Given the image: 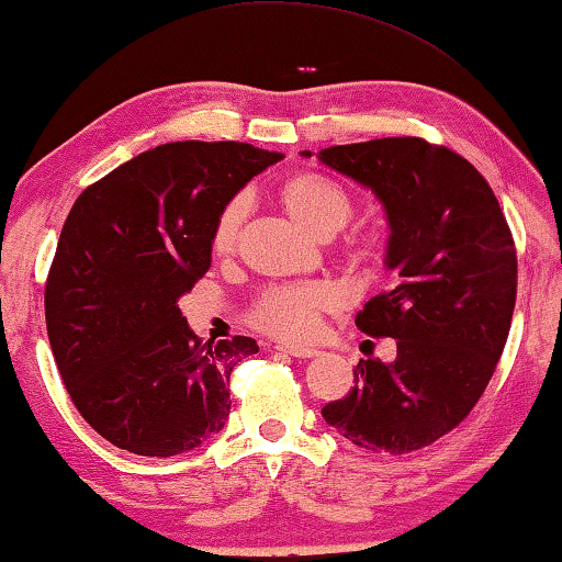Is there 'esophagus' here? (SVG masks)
<instances>
[{"label":"esophagus","instance_id":"1","mask_svg":"<svg viewBox=\"0 0 562 562\" xmlns=\"http://www.w3.org/2000/svg\"><path fill=\"white\" fill-rule=\"evenodd\" d=\"M278 351H284V355H290L294 359H312L317 357V349L315 347H290V345H278L274 347Z\"/></svg>","mask_w":562,"mask_h":562}]
</instances>
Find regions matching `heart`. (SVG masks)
I'll return each instance as SVG.
<instances>
[{"mask_svg": "<svg viewBox=\"0 0 562 562\" xmlns=\"http://www.w3.org/2000/svg\"><path fill=\"white\" fill-rule=\"evenodd\" d=\"M282 211L304 233L327 240L345 227L355 215V201L345 188L312 170L290 176L278 190ZM245 217V203H227L211 233V252L215 258H227L235 250L240 225ZM374 250L359 245L355 250L357 262H369ZM339 304V294L331 284H307V288H272L255 302L250 322L268 335L284 341H304L315 337L319 322Z\"/></svg>", "mask_w": 562, "mask_h": 562, "instance_id": "heart-1", "label": "heart"}]
</instances>
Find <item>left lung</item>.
<instances>
[{
  "mask_svg": "<svg viewBox=\"0 0 562 562\" xmlns=\"http://www.w3.org/2000/svg\"><path fill=\"white\" fill-rule=\"evenodd\" d=\"M317 158L372 188L392 231L384 262L398 272L355 319L369 337L396 339V359H359L357 384L322 416L361 449L412 453L456 429L496 372L516 307V243L486 178L451 148L402 136Z\"/></svg>",
  "mask_w": 562,
  "mask_h": 562,
  "instance_id": "8db88e82",
  "label": "left lung"
}]
</instances>
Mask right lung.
I'll list each match as a JSON object with an SVG mask.
<instances>
[{
    "mask_svg": "<svg viewBox=\"0 0 562 562\" xmlns=\"http://www.w3.org/2000/svg\"><path fill=\"white\" fill-rule=\"evenodd\" d=\"M282 154L235 140L146 150L76 198L46 278V331L74 406L138 456L186 453L231 414L250 337L198 339L178 300L211 268L223 207Z\"/></svg>",
    "mask_w": 562,
    "mask_h": 562,
    "instance_id": "add662e5",
    "label": "right lung"
}]
</instances>
